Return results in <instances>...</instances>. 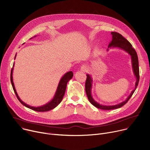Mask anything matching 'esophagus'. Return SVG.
I'll return each instance as SVG.
<instances>
[{
    "label": "esophagus",
    "mask_w": 150,
    "mask_h": 150,
    "mask_svg": "<svg viewBox=\"0 0 150 150\" xmlns=\"http://www.w3.org/2000/svg\"><path fill=\"white\" fill-rule=\"evenodd\" d=\"M87 67L86 66H82L81 67V71L85 72L87 71Z\"/></svg>",
    "instance_id": "34e87169"
}]
</instances>
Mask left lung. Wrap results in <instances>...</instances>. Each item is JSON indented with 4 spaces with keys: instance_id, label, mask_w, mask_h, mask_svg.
Segmentation results:
<instances>
[{
    "instance_id": "obj_1",
    "label": "left lung",
    "mask_w": 150,
    "mask_h": 150,
    "mask_svg": "<svg viewBox=\"0 0 150 150\" xmlns=\"http://www.w3.org/2000/svg\"><path fill=\"white\" fill-rule=\"evenodd\" d=\"M112 35V40L111 42L109 44L108 48H118L122 50L127 52L129 55L131 56L132 60V69L133 71V74L136 76V83H135V88L131 92L130 94L127 98L126 100L118 104L115 105H103L98 103L96 101H95L91 96V88H92V83L93 80L91 76L88 74L87 75V79L86 81V92L87 94V98L88 99L89 102L94 106H96L98 108L101 109L103 110H114V109H117L121 108L123 105H125L130 98L132 97L133 93L135 90L137 89V86L138 85V83L139 81V62L137 53L136 52L135 50L132 47V44L128 41V40L122 36L121 34L112 32H111ZM108 50V49L107 50Z\"/></svg>"
}]
</instances>
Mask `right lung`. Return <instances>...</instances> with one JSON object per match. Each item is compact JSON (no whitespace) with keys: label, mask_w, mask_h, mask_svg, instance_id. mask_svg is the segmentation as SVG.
Here are the masks:
<instances>
[{"label":"right lung","mask_w":150,"mask_h":150,"mask_svg":"<svg viewBox=\"0 0 150 150\" xmlns=\"http://www.w3.org/2000/svg\"><path fill=\"white\" fill-rule=\"evenodd\" d=\"M32 38H31L30 39H32ZM16 55L15 56L14 60L16 59ZM13 66H14V63H13ZM13 68V67L12 68L11 72V84H12L13 90V91H14V93L16 95L17 99L20 102V103L22 105H23L24 106H25V107L28 108L29 109H31V110H32L33 111H38V112H45V111H48L50 110H51L54 108H56L62 102L63 98L64 96V94L65 93V91H66V86H67V84L68 83V81L72 79V78L73 77V75H74V74L72 71L67 72V73H66L62 77L61 79L60 80V82L59 83L57 90L56 91L55 94H54L53 99L50 102H48L47 103H46L45 105H44L43 106H38V107H34V106H31L28 104H26L25 103L23 102L19 98L18 95L16 91V88L14 86V84H13V77H12Z\"/></svg>","instance_id":"obj_1"}]
</instances>
